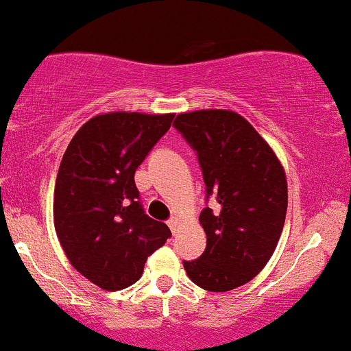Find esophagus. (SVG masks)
I'll return each mask as SVG.
<instances>
[{"label":"esophagus","mask_w":351,"mask_h":351,"mask_svg":"<svg viewBox=\"0 0 351 351\" xmlns=\"http://www.w3.org/2000/svg\"><path fill=\"white\" fill-rule=\"evenodd\" d=\"M179 223H180V219L177 218V216H172V218L169 219L167 225H169V228L172 230V233H176V231H177V226H179Z\"/></svg>","instance_id":"34e87169"}]
</instances>
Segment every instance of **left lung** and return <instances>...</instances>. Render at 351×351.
<instances>
[{
    "instance_id": "1",
    "label": "left lung",
    "mask_w": 351,
    "mask_h": 351,
    "mask_svg": "<svg viewBox=\"0 0 351 351\" xmlns=\"http://www.w3.org/2000/svg\"><path fill=\"white\" fill-rule=\"evenodd\" d=\"M177 132L196 150L206 199L199 223L206 248L184 262L194 284L226 292L252 279L267 265L279 243L287 213V180L269 143L243 117L228 110L177 114Z\"/></svg>"
}]
</instances>
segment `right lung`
<instances>
[{
    "label": "right lung",
    "instance_id": "1",
    "mask_svg": "<svg viewBox=\"0 0 351 351\" xmlns=\"http://www.w3.org/2000/svg\"><path fill=\"white\" fill-rule=\"evenodd\" d=\"M174 114L113 113L86 121L69 143L53 191V225L69 262L106 291L142 277L167 241L165 223L145 215L135 171L167 133Z\"/></svg>",
    "mask_w": 351,
    "mask_h": 351
}]
</instances>
